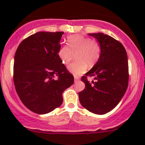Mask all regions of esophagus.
Listing matches in <instances>:
<instances>
[{
  "label": "esophagus",
  "instance_id": "esophagus-1",
  "mask_svg": "<svg viewBox=\"0 0 145 145\" xmlns=\"http://www.w3.org/2000/svg\"><path fill=\"white\" fill-rule=\"evenodd\" d=\"M78 80H79V77H78V76H74V81L76 82V81H78Z\"/></svg>",
  "mask_w": 145,
  "mask_h": 145
}]
</instances>
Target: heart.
<instances>
[{"label":"heart","instance_id":"1","mask_svg":"<svg viewBox=\"0 0 145 145\" xmlns=\"http://www.w3.org/2000/svg\"><path fill=\"white\" fill-rule=\"evenodd\" d=\"M67 42L68 46L59 48L58 57L62 64L68 65L76 55L77 60L68 67L69 71L74 76L81 75L87 71L88 66L93 67L100 59L102 49L97 40L82 35H71L67 37Z\"/></svg>","mask_w":145,"mask_h":145}]
</instances>
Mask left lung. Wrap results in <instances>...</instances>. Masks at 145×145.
I'll use <instances>...</instances> for the list:
<instances>
[{"mask_svg": "<svg viewBox=\"0 0 145 145\" xmlns=\"http://www.w3.org/2000/svg\"><path fill=\"white\" fill-rule=\"evenodd\" d=\"M97 40L102 49L100 59L83 76L86 87L78 93L84 108L96 114H105L119 103L128 86V62L123 45L112 36L102 33H89ZM87 76H95L90 83Z\"/></svg>", "mask_w": 145, "mask_h": 145, "instance_id": "obj_1", "label": "left lung"}]
</instances>
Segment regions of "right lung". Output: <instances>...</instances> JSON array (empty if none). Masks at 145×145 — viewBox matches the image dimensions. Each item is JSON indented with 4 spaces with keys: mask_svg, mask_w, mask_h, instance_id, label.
I'll list each match as a JSON object with an SVG mask.
<instances>
[{
    "mask_svg": "<svg viewBox=\"0 0 145 145\" xmlns=\"http://www.w3.org/2000/svg\"><path fill=\"white\" fill-rule=\"evenodd\" d=\"M63 31H40L24 39L14 55L13 80L22 103L45 114L61 106L62 93L74 83L58 57Z\"/></svg>",
    "mask_w": 145,
    "mask_h": 145,
    "instance_id": "right-lung-1",
    "label": "right lung"
}]
</instances>
